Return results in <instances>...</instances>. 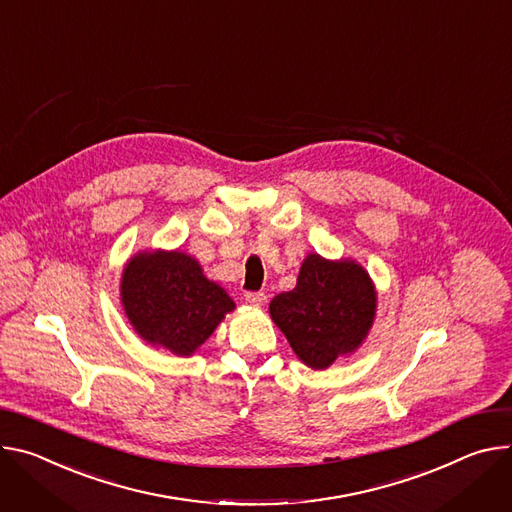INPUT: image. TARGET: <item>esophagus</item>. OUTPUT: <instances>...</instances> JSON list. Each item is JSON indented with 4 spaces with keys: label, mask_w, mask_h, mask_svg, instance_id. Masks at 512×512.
<instances>
[{
    "label": "esophagus",
    "mask_w": 512,
    "mask_h": 512,
    "mask_svg": "<svg viewBox=\"0 0 512 512\" xmlns=\"http://www.w3.org/2000/svg\"><path fill=\"white\" fill-rule=\"evenodd\" d=\"M246 301L254 307H262L266 303V295L264 293H246Z\"/></svg>",
    "instance_id": "obj_1"
}]
</instances>
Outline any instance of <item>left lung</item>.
<instances>
[{"label":"left lung","instance_id":"1","mask_svg":"<svg viewBox=\"0 0 512 512\" xmlns=\"http://www.w3.org/2000/svg\"><path fill=\"white\" fill-rule=\"evenodd\" d=\"M376 305V287L362 264L311 252L301 264L295 289L276 295L268 311L297 358L313 370H327L364 344Z\"/></svg>","mask_w":512,"mask_h":512}]
</instances>
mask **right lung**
<instances>
[{"mask_svg":"<svg viewBox=\"0 0 512 512\" xmlns=\"http://www.w3.org/2000/svg\"><path fill=\"white\" fill-rule=\"evenodd\" d=\"M120 301L134 331L175 356L195 354L236 303L181 250L136 252L122 270Z\"/></svg>","mask_w":512,"mask_h":512,"instance_id":"1","label":"right lung"}]
</instances>
